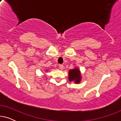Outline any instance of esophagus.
<instances>
[{"label": "esophagus", "mask_w": 121, "mask_h": 121, "mask_svg": "<svg viewBox=\"0 0 121 121\" xmlns=\"http://www.w3.org/2000/svg\"><path fill=\"white\" fill-rule=\"evenodd\" d=\"M59 68H60V69H61V70H62V69H63L64 68V66L62 65V64H60V65H59Z\"/></svg>", "instance_id": "34e87169"}]
</instances>
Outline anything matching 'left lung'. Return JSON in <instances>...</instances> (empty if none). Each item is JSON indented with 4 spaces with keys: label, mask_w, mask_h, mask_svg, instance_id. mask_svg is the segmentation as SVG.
<instances>
[{
    "label": "left lung",
    "mask_w": 121,
    "mask_h": 121,
    "mask_svg": "<svg viewBox=\"0 0 121 121\" xmlns=\"http://www.w3.org/2000/svg\"><path fill=\"white\" fill-rule=\"evenodd\" d=\"M69 80L70 82H73L75 84L80 83L82 80V75L79 69L77 67L71 69L69 71Z\"/></svg>",
    "instance_id": "obj_1"
}]
</instances>
